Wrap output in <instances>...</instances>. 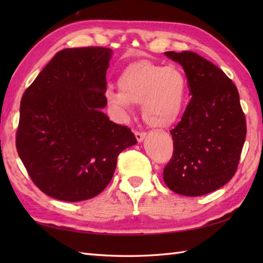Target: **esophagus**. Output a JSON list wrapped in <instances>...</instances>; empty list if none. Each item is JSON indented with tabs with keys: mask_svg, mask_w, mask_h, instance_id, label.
Wrapping results in <instances>:
<instances>
[{
	"mask_svg": "<svg viewBox=\"0 0 263 263\" xmlns=\"http://www.w3.org/2000/svg\"><path fill=\"white\" fill-rule=\"evenodd\" d=\"M135 136H136V139H137L138 142H142L147 135L144 132H136Z\"/></svg>",
	"mask_w": 263,
	"mask_h": 263,
	"instance_id": "esophagus-1",
	"label": "esophagus"
}]
</instances>
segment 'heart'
I'll use <instances>...</instances> for the list:
<instances>
[{
  "mask_svg": "<svg viewBox=\"0 0 263 263\" xmlns=\"http://www.w3.org/2000/svg\"><path fill=\"white\" fill-rule=\"evenodd\" d=\"M117 88L119 91L106 92V99L122 119L132 115V104H141L143 121L152 127L166 128L180 119L187 83L176 66H163L144 60L122 71Z\"/></svg>",
  "mask_w": 263,
  "mask_h": 263,
  "instance_id": "obj_1",
  "label": "heart"
}]
</instances>
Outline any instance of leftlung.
I'll return each instance as SVG.
<instances>
[{
  "instance_id": "8db88e82",
  "label": "left lung",
  "mask_w": 263,
  "mask_h": 263,
  "mask_svg": "<svg viewBox=\"0 0 263 263\" xmlns=\"http://www.w3.org/2000/svg\"><path fill=\"white\" fill-rule=\"evenodd\" d=\"M185 72L192 98L171 131L174 154L164 181L175 193L198 197L216 191L237 168L247 123L236 86L219 68L193 52H165Z\"/></svg>"
}]
</instances>
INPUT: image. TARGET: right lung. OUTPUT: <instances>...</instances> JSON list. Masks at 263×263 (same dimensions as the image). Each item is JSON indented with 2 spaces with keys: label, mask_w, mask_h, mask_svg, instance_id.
<instances>
[{
  "label": "right lung",
  "mask_w": 263,
  "mask_h": 263,
  "mask_svg": "<svg viewBox=\"0 0 263 263\" xmlns=\"http://www.w3.org/2000/svg\"><path fill=\"white\" fill-rule=\"evenodd\" d=\"M111 55L105 47L63 49L22 96L16 150L32 182L54 199L96 197L113 177L117 156L137 143L130 128L103 111Z\"/></svg>",
  "instance_id": "obj_1"
}]
</instances>
